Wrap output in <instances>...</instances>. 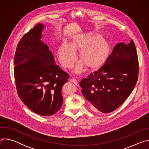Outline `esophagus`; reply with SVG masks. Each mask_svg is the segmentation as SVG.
Returning a JSON list of instances; mask_svg holds the SVG:
<instances>
[{"label": "esophagus", "instance_id": "34e87169", "mask_svg": "<svg viewBox=\"0 0 149 149\" xmlns=\"http://www.w3.org/2000/svg\"><path fill=\"white\" fill-rule=\"evenodd\" d=\"M71 82H72L73 83H74L76 86H78V81L76 79H75L74 78H72V79H71V80H70Z\"/></svg>", "mask_w": 149, "mask_h": 149}]
</instances>
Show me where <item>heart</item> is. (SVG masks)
I'll return each mask as SVG.
<instances>
[{
  "label": "heart",
  "mask_w": 149,
  "mask_h": 149,
  "mask_svg": "<svg viewBox=\"0 0 149 149\" xmlns=\"http://www.w3.org/2000/svg\"><path fill=\"white\" fill-rule=\"evenodd\" d=\"M81 50L80 59L86 67L95 68L101 65L109 56L110 46L100 35H79L68 44L64 42L59 48L58 59L67 68H72L77 60L75 51ZM82 63L78 65L75 72L82 71Z\"/></svg>",
  "instance_id": "b5f03b06"
}]
</instances>
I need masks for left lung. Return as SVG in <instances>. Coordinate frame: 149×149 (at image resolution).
I'll return each instance as SVG.
<instances>
[{
  "mask_svg": "<svg viewBox=\"0 0 149 149\" xmlns=\"http://www.w3.org/2000/svg\"><path fill=\"white\" fill-rule=\"evenodd\" d=\"M139 69L133 40L128 45L117 44L104 64L79 83L91 110L107 113L117 109L136 86Z\"/></svg>",
  "mask_w": 149,
  "mask_h": 149,
  "instance_id": "obj_1",
  "label": "left lung"
}]
</instances>
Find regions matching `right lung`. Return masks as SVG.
<instances>
[{
    "mask_svg": "<svg viewBox=\"0 0 149 149\" xmlns=\"http://www.w3.org/2000/svg\"><path fill=\"white\" fill-rule=\"evenodd\" d=\"M44 25L38 24L17 44L14 75L20 99L34 113L51 116L61 108V90L70 75L55 63L49 47L41 40Z\"/></svg>",
    "mask_w": 149,
    "mask_h": 149,
    "instance_id": "add662e5",
    "label": "right lung"
}]
</instances>
